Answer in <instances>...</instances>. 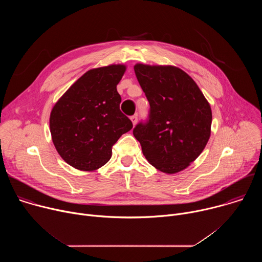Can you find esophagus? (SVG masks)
<instances>
[{
    "instance_id": "esophagus-1",
    "label": "esophagus",
    "mask_w": 262,
    "mask_h": 262,
    "mask_svg": "<svg viewBox=\"0 0 262 262\" xmlns=\"http://www.w3.org/2000/svg\"><path fill=\"white\" fill-rule=\"evenodd\" d=\"M130 120H132V122H133V124L135 125V124L137 123V121H138V116H137V115L132 116V117H130Z\"/></svg>"
}]
</instances>
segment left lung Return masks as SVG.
I'll list each match as a JSON object with an SVG mask.
<instances>
[{"label": "left lung", "mask_w": 262, "mask_h": 262, "mask_svg": "<svg viewBox=\"0 0 262 262\" xmlns=\"http://www.w3.org/2000/svg\"><path fill=\"white\" fill-rule=\"evenodd\" d=\"M134 69L150 108L133 134L154 167L168 174L179 172L208 142L210 105L194 80L177 67L136 64Z\"/></svg>", "instance_id": "1"}]
</instances>
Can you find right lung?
Segmentation results:
<instances>
[{"instance_id":"right-lung-1","label":"right lung","mask_w":262,"mask_h":262,"mask_svg":"<svg viewBox=\"0 0 262 262\" xmlns=\"http://www.w3.org/2000/svg\"><path fill=\"white\" fill-rule=\"evenodd\" d=\"M124 65L87 71L54 105L50 127L58 154L73 168L94 171L106 164L112 147L133 128L120 111L117 85Z\"/></svg>"}]
</instances>
